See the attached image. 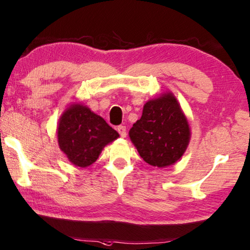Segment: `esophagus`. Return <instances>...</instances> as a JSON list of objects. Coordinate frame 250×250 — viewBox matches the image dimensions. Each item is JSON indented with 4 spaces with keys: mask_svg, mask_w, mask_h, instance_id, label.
<instances>
[{
    "mask_svg": "<svg viewBox=\"0 0 250 250\" xmlns=\"http://www.w3.org/2000/svg\"><path fill=\"white\" fill-rule=\"evenodd\" d=\"M117 130H118L119 134H120L122 138H125L126 137V128H125V125H119L118 128H117Z\"/></svg>",
    "mask_w": 250,
    "mask_h": 250,
    "instance_id": "1",
    "label": "esophagus"
}]
</instances>
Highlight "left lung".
<instances>
[{
	"mask_svg": "<svg viewBox=\"0 0 250 250\" xmlns=\"http://www.w3.org/2000/svg\"><path fill=\"white\" fill-rule=\"evenodd\" d=\"M129 136L146 164L162 168L180 159L189 144L190 129L176 98L166 93L146 102Z\"/></svg>",
	"mask_w": 250,
	"mask_h": 250,
	"instance_id": "1",
	"label": "left lung"
}]
</instances>
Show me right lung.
<instances>
[{
  "instance_id": "1",
  "label": "right lung",
  "mask_w": 250,
  "mask_h": 250,
  "mask_svg": "<svg viewBox=\"0 0 250 250\" xmlns=\"http://www.w3.org/2000/svg\"><path fill=\"white\" fill-rule=\"evenodd\" d=\"M118 137L104 119L82 104L66 109L58 126L60 149L73 165L82 168L96 162L104 146Z\"/></svg>"
}]
</instances>
